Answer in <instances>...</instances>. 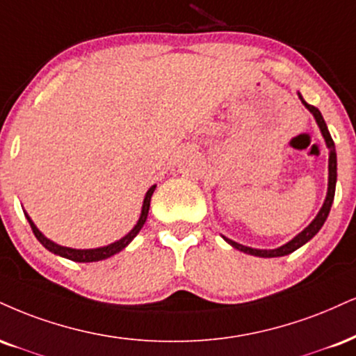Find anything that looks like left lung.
<instances>
[{"label": "left lung", "mask_w": 356, "mask_h": 356, "mask_svg": "<svg viewBox=\"0 0 356 356\" xmlns=\"http://www.w3.org/2000/svg\"><path fill=\"white\" fill-rule=\"evenodd\" d=\"M298 94V99L302 101V104L305 106V108L310 111L312 115L315 118L316 124H318L320 127V132H322L323 139H325V144H327L328 147V189H327V197H325L323 200V205L322 209H320L318 213H316V217L314 220L308 224L305 229L302 230L300 234H297L292 241H289L284 245L277 247V248H252V247H247V245H242V243L232 241V238L225 237V235H222V238L227 243H230L234 248H237V250L243 252V254H248V255H254V257H264V259H272V257H284V255H289L292 254V252L297 250V248H300L302 245H305L308 241H312V238L315 237L316 234H318V230L322 229L325 220H327L328 213H330V209H332V204H333V197H335V186H337V151H335V143H333L332 136H330L328 132V127L327 124H325V119L322 113H320L318 109L315 108V106H310L308 102H305V99L302 97L300 92Z\"/></svg>", "instance_id": "1"}]
</instances>
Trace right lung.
Returning <instances> with one entry per match:
<instances>
[{"instance_id": "obj_1", "label": "right lung", "mask_w": 356, "mask_h": 356, "mask_svg": "<svg viewBox=\"0 0 356 356\" xmlns=\"http://www.w3.org/2000/svg\"><path fill=\"white\" fill-rule=\"evenodd\" d=\"M154 191H156V186L149 187V191L145 192L143 209H140L139 220H137V224L134 227H132L131 232H127L126 235H124V237L119 238V241H115L113 243H108V245L96 247V248H71V247L59 245V243L49 241V238L46 237V235L42 234L40 229H38L36 224H34V222L31 220V217L28 216V212H24V211L23 212H24V216H26V219L29 222V225H31L33 232H34V235H36L38 241L42 243V247L48 248L49 252H53L54 255L64 257V259H70V260H72V262H84V264L99 262V260L109 259V257L119 254L122 248H126L132 241H134V237L140 232V229H143V225L145 224V219H147L149 207H151V197L154 194Z\"/></svg>"}]
</instances>
